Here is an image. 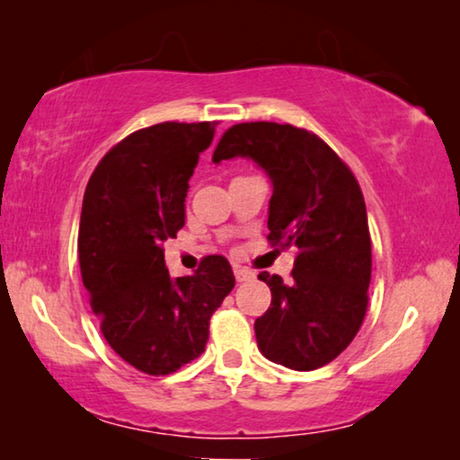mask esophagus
I'll list each match as a JSON object with an SVG mask.
<instances>
[{
	"mask_svg": "<svg viewBox=\"0 0 460 460\" xmlns=\"http://www.w3.org/2000/svg\"><path fill=\"white\" fill-rule=\"evenodd\" d=\"M234 276H236L238 282H247V280H251V279H255V274L251 272V270L241 268V266L234 268Z\"/></svg>",
	"mask_w": 460,
	"mask_h": 460,
	"instance_id": "esophagus-1",
	"label": "esophagus"
}]
</instances>
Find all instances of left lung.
Here are the masks:
<instances>
[{
  "mask_svg": "<svg viewBox=\"0 0 460 460\" xmlns=\"http://www.w3.org/2000/svg\"><path fill=\"white\" fill-rule=\"evenodd\" d=\"M234 156L253 159L272 181L268 241L297 249L288 285L260 274L272 304L255 320L257 348L293 370L324 367L351 343L368 305L373 260L360 186L329 144L288 123L232 125L213 163Z\"/></svg>",
  "mask_w": 460,
  "mask_h": 460,
  "instance_id": "1",
  "label": "left lung"
}]
</instances>
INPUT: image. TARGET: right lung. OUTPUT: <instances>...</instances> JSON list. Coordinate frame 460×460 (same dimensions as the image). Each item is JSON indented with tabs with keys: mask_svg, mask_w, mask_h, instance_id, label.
<instances>
[{
	"mask_svg": "<svg viewBox=\"0 0 460 460\" xmlns=\"http://www.w3.org/2000/svg\"><path fill=\"white\" fill-rule=\"evenodd\" d=\"M216 121L137 129L104 155L87 181L79 266L100 331L146 375H169L205 351L211 314L234 288L226 257L172 279L163 243L186 222L188 180Z\"/></svg>",
	"mask_w": 460,
	"mask_h": 460,
	"instance_id": "obj_1",
	"label": "right lung"
}]
</instances>
